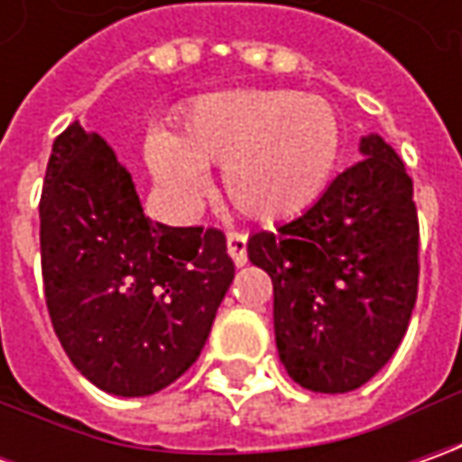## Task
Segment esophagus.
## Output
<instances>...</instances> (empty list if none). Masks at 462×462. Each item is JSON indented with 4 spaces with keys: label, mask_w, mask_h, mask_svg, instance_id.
<instances>
[{
    "label": "esophagus",
    "mask_w": 462,
    "mask_h": 462,
    "mask_svg": "<svg viewBox=\"0 0 462 462\" xmlns=\"http://www.w3.org/2000/svg\"><path fill=\"white\" fill-rule=\"evenodd\" d=\"M246 241H249V236H246L244 231H228V236H226L228 254H231V259H234V264H236V267H244V264H246V259H249V254H246Z\"/></svg>",
    "instance_id": "esophagus-1"
}]
</instances>
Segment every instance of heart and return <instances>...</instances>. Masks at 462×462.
<instances>
[{"label":"heart","instance_id":"1","mask_svg":"<svg viewBox=\"0 0 462 462\" xmlns=\"http://www.w3.org/2000/svg\"><path fill=\"white\" fill-rule=\"evenodd\" d=\"M339 149V117L324 97L244 87L192 99L174 134H152L143 153L156 185L180 208L200 198L203 169L221 164L223 192L244 216L280 221L316 203Z\"/></svg>","mask_w":462,"mask_h":462}]
</instances>
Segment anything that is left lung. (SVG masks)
Masks as SVG:
<instances>
[{"label": "left lung", "mask_w": 462, "mask_h": 462, "mask_svg": "<svg viewBox=\"0 0 462 462\" xmlns=\"http://www.w3.org/2000/svg\"><path fill=\"white\" fill-rule=\"evenodd\" d=\"M363 162L277 231H257L249 259L273 277L280 360L298 385L346 393L401 345L419 291L414 182L381 135Z\"/></svg>", "instance_id": "obj_1"}]
</instances>
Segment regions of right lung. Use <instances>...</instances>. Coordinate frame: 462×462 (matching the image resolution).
Instances as JSON below:
<instances>
[{"mask_svg": "<svg viewBox=\"0 0 462 462\" xmlns=\"http://www.w3.org/2000/svg\"><path fill=\"white\" fill-rule=\"evenodd\" d=\"M45 306L81 375L116 396H152L200 357L234 280L218 228L143 216L105 138L71 123L41 195Z\"/></svg>", "mask_w": 462, "mask_h": 462, "instance_id": "add662e5", "label": "right lung"}]
</instances>
